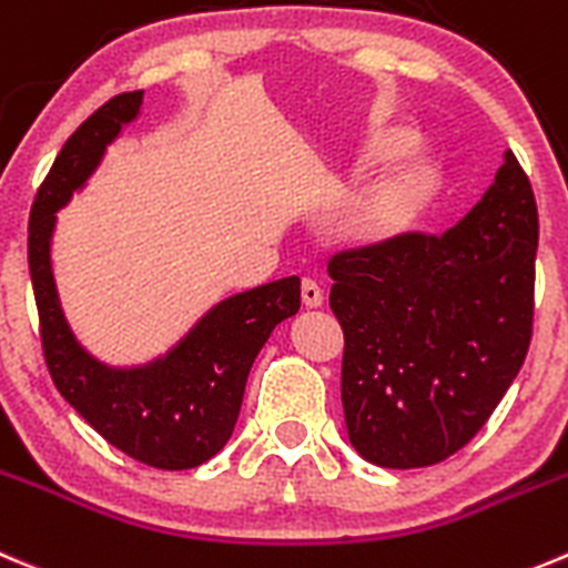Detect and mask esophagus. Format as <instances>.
Masks as SVG:
<instances>
[{"label": "esophagus", "instance_id": "esophagus-1", "mask_svg": "<svg viewBox=\"0 0 568 568\" xmlns=\"http://www.w3.org/2000/svg\"><path fill=\"white\" fill-rule=\"evenodd\" d=\"M302 305L305 307H322L324 305V291L316 280H302Z\"/></svg>", "mask_w": 568, "mask_h": 568}]
</instances>
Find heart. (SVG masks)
<instances>
[{
    "instance_id": "heart-1",
    "label": "heart",
    "mask_w": 568,
    "mask_h": 568,
    "mask_svg": "<svg viewBox=\"0 0 568 568\" xmlns=\"http://www.w3.org/2000/svg\"><path fill=\"white\" fill-rule=\"evenodd\" d=\"M416 135L410 126H385L368 138L366 150L357 161V172H372L385 166L396 156L400 161L385 169L383 178L374 180L366 191L355 200L346 216V233L357 246L379 250L402 235L410 233L413 224L430 207L438 191V166L430 155L414 150ZM408 155L405 156L404 152Z\"/></svg>"
}]
</instances>
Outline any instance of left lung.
<instances>
[{
    "label": "left lung",
    "mask_w": 568,
    "mask_h": 568,
    "mask_svg": "<svg viewBox=\"0 0 568 568\" xmlns=\"http://www.w3.org/2000/svg\"><path fill=\"white\" fill-rule=\"evenodd\" d=\"M536 250V196L508 152L449 233L329 257L341 402L368 464H442L480 433L530 349Z\"/></svg>",
    "instance_id": "left-lung-1"
}]
</instances>
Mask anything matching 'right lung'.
Listing matches in <instances>:
<instances>
[{"label": "right lung", "mask_w": 568, "mask_h": 568, "mask_svg": "<svg viewBox=\"0 0 568 568\" xmlns=\"http://www.w3.org/2000/svg\"><path fill=\"white\" fill-rule=\"evenodd\" d=\"M144 91H126L93 110L63 144L38 189L27 227L32 294L52 383L93 430L152 469H194L233 436L246 377L283 318L300 311V277H285L213 307L163 361L132 372L99 366L71 338L54 294L49 239L54 211L97 169L121 124L135 119Z\"/></svg>", "instance_id": "add662e5"}]
</instances>
